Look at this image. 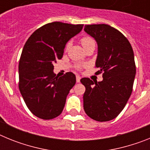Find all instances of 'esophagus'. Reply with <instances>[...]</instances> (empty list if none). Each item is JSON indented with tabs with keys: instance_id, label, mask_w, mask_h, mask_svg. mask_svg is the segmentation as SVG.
Returning a JSON list of instances; mask_svg holds the SVG:
<instances>
[{
	"instance_id": "1",
	"label": "esophagus",
	"mask_w": 150,
	"mask_h": 150,
	"mask_svg": "<svg viewBox=\"0 0 150 150\" xmlns=\"http://www.w3.org/2000/svg\"><path fill=\"white\" fill-rule=\"evenodd\" d=\"M76 83H79V82H80V79H81V77H80L79 75H76Z\"/></svg>"
}]
</instances>
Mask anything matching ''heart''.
I'll list each match as a JSON object with an SVG mask.
<instances>
[{"instance_id":"1","label":"heart","mask_w":150,"mask_h":150,"mask_svg":"<svg viewBox=\"0 0 150 150\" xmlns=\"http://www.w3.org/2000/svg\"><path fill=\"white\" fill-rule=\"evenodd\" d=\"M81 43L82 45H83V48L86 49V47H88V46H91V45H95V41H94V40L92 39V38H89V37H84V38H83L81 39ZM71 43H70V42L67 43V45H66L65 46L66 50H68L69 47L71 46ZM84 65H77V68H81Z\"/></svg>"}]
</instances>
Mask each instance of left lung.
I'll return each instance as SVG.
<instances>
[{"instance_id": "8db88e82", "label": "left lung", "mask_w": 150, "mask_h": 150, "mask_svg": "<svg viewBox=\"0 0 150 150\" xmlns=\"http://www.w3.org/2000/svg\"><path fill=\"white\" fill-rule=\"evenodd\" d=\"M84 30L96 40L97 74L103 80L80 79L86 87L83 107L91 119L112 120L120 114L132 95L136 74L134 56L129 41L120 31L105 24L85 25Z\"/></svg>"}]
</instances>
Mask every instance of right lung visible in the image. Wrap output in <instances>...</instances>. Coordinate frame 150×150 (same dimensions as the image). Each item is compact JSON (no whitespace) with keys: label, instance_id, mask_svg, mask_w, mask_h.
<instances>
[{"label":"right lung","instance_id":"obj_1","mask_svg":"<svg viewBox=\"0 0 150 150\" xmlns=\"http://www.w3.org/2000/svg\"><path fill=\"white\" fill-rule=\"evenodd\" d=\"M83 25L60 22L36 30L24 46L18 64V88L28 108L42 120L62 113L76 76L67 72L55 76L53 64L63 56L66 43L82 30Z\"/></svg>","mask_w":150,"mask_h":150}]
</instances>
